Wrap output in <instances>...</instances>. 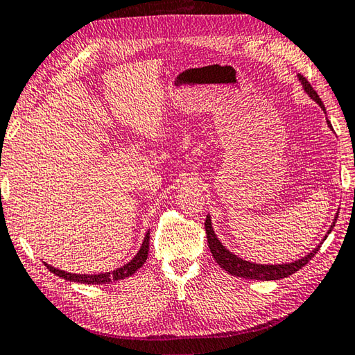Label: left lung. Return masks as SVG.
<instances>
[{
    "label": "left lung",
    "mask_w": 355,
    "mask_h": 355,
    "mask_svg": "<svg viewBox=\"0 0 355 355\" xmlns=\"http://www.w3.org/2000/svg\"><path fill=\"white\" fill-rule=\"evenodd\" d=\"M298 78H300L304 90H306V94L311 96L312 100H315L318 103V106H320L324 110V106H323V103L320 100V96H318V94L315 92L314 87L311 86V83L302 75L298 76ZM328 124L331 126L329 121H328ZM337 217H338V215H337ZM337 217L334 220V223H332L329 232L332 231V227H334ZM205 229H206L207 245H209V249H211L215 261H217L218 265L231 275L241 277V279H249V280H265V282H268V280H280V279H284V277L293 275L294 272H297L298 269H302L304 265H306V263H309V260L318 252V249H320V246H318L311 254H308L306 257H303V259L297 260L294 263H288V265H255V263L239 259L237 255L231 254L223 245H221L218 239L215 237L214 231H212L209 215L206 217Z\"/></svg>",
    "instance_id": "1"
}]
</instances>
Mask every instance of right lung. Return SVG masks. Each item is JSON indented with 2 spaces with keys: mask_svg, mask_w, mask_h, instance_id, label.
<instances>
[{
  "mask_svg": "<svg viewBox=\"0 0 355 355\" xmlns=\"http://www.w3.org/2000/svg\"><path fill=\"white\" fill-rule=\"evenodd\" d=\"M148 254H149V232L146 234L143 246L140 248V251H138V254L134 257V259H132L128 265L116 268L115 270H112V272L96 274V275H81V274H71V272H64V270L55 269L53 266H49L47 263H46V266L49 270H51V272H53L55 275H58V277H61V279L69 280V282H78V283H86V284H104V283L123 280V279H126V277L134 274L137 269H140L144 265L146 259H148Z\"/></svg>",
  "mask_w": 355,
  "mask_h": 355,
  "instance_id": "right-lung-1",
  "label": "right lung"
}]
</instances>
